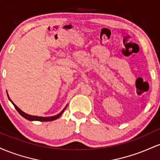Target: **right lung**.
Here are the masks:
<instances>
[{
    "instance_id": "obj_1",
    "label": "right lung",
    "mask_w": 160,
    "mask_h": 160,
    "mask_svg": "<svg viewBox=\"0 0 160 160\" xmlns=\"http://www.w3.org/2000/svg\"><path fill=\"white\" fill-rule=\"evenodd\" d=\"M7 96H8L9 100H10V102H12V104L14 105V107H15V108L16 109V111L19 112V114L21 115L22 117H23L24 118L26 119V120H31V121H52V120H56V119H58V117H59L60 116H61V115L62 114V113H63L64 111H65V110L66 109V108H67V106H66V107H65V108H64V109L62 110V111L61 112H60V113H58V114H57V115H56V116H52V117H38V116H32V115L27 114V113H25V112H23L22 111V110H20L19 108H18L17 106H16V104H14L13 102H12V100H11V99L10 98V97H9L8 94H7Z\"/></svg>"
}]
</instances>
